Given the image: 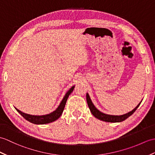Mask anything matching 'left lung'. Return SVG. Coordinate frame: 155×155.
I'll use <instances>...</instances> for the list:
<instances>
[{"mask_svg":"<svg viewBox=\"0 0 155 155\" xmlns=\"http://www.w3.org/2000/svg\"><path fill=\"white\" fill-rule=\"evenodd\" d=\"M86 101H87V104H88V106L89 107V109H90V110H91V113L92 114L93 116H94L95 117H96L97 119H98V120H100L106 121V122H111V123L121 122V121H123L126 120L127 117L131 116V115L135 112L136 110L138 108V107L139 106V105L141 104V103L142 102L141 101V102H140L132 111H129V112H128L127 114L121 115V116H113V115H108V114H104L97 109L96 107L94 106V104H93L92 100H91V98H90V96H89L88 93H86Z\"/></svg>","mask_w":155,"mask_h":155,"instance_id":"8db88e82","label":"left lung"}]
</instances>
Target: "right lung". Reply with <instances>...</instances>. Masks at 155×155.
Returning a JSON list of instances; mask_svg holds the SVG:
<instances>
[{
  "mask_svg": "<svg viewBox=\"0 0 155 155\" xmlns=\"http://www.w3.org/2000/svg\"><path fill=\"white\" fill-rule=\"evenodd\" d=\"M74 88V86H72L69 91H67L65 95H64V98H63L62 101L61 102L58 107H57L55 111H53V112L50 113L49 114L43 115V116H34V115H30L26 113H24L22 111H20L18 109H17L16 107H15V109L17 110L18 112L20 115H21V116H23V117H24V119H26V120L31 122L32 124L39 125V124H46L51 123V122H53L54 121L57 120V119H59V117L61 116V114H63V111L64 110V106H65L67 100L68 98H69V95L71 94V92L73 91Z\"/></svg>",
  "mask_w": 155,
  "mask_h": 155,
  "instance_id": "1",
  "label": "right lung"
}]
</instances>
